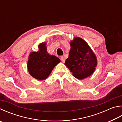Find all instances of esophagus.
<instances>
[{
	"label": "esophagus",
	"mask_w": 122,
	"mask_h": 122,
	"mask_svg": "<svg viewBox=\"0 0 122 122\" xmlns=\"http://www.w3.org/2000/svg\"><path fill=\"white\" fill-rule=\"evenodd\" d=\"M60 59H61V61H62V63H65V59L64 58L63 56H61Z\"/></svg>",
	"instance_id": "esophagus-1"
}]
</instances>
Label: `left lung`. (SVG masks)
Returning <instances> with one entry per match:
<instances>
[{"label": "left lung", "mask_w": 122, "mask_h": 122, "mask_svg": "<svg viewBox=\"0 0 122 122\" xmlns=\"http://www.w3.org/2000/svg\"><path fill=\"white\" fill-rule=\"evenodd\" d=\"M70 50L65 65L75 78L85 79L92 75L98 65L94 52L82 38L76 37L70 42Z\"/></svg>", "instance_id": "left-lung-1"}]
</instances>
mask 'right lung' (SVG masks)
I'll return each mask as SVG.
<instances>
[{
	"instance_id": "add662e5",
	"label": "right lung",
	"mask_w": 122,
	"mask_h": 122,
	"mask_svg": "<svg viewBox=\"0 0 122 122\" xmlns=\"http://www.w3.org/2000/svg\"><path fill=\"white\" fill-rule=\"evenodd\" d=\"M38 51L31 52L28 57L27 68L29 73L32 77L39 81L46 79L60 60L47 51L46 43L38 45Z\"/></svg>"
}]
</instances>
